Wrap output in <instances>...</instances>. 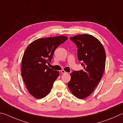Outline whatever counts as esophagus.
<instances>
[{
	"instance_id": "obj_1",
	"label": "esophagus",
	"mask_w": 123,
	"mask_h": 123,
	"mask_svg": "<svg viewBox=\"0 0 123 123\" xmlns=\"http://www.w3.org/2000/svg\"><path fill=\"white\" fill-rule=\"evenodd\" d=\"M61 72H62V74H66V73H67V72L65 71H64L63 70L61 71Z\"/></svg>"
}]
</instances>
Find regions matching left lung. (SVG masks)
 Returning <instances> with one entry per match:
<instances>
[{
    "mask_svg": "<svg viewBox=\"0 0 123 123\" xmlns=\"http://www.w3.org/2000/svg\"><path fill=\"white\" fill-rule=\"evenodd\" d=\"M78 47L77 55L84 69L74 71L71 74L68 87L79 99L87 97L94 91L104 73L106 54L104 47L98 39L87 34L70 37Z\"/></svg>",
    "mask_w": 123,
    "mask_h": 123,
    "instance_id": "1",
    "label": "left lung"
}]
</instances>
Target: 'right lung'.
Here are the masks:
<instances>
[{
	"label": "right lung",
	"mask_w": 123,
	"mask_h": 123,
	"mask_svg": "<svg viewBox=\"0 0 123 123\" xmlns=\"http://www.w3.org/2000/svg\"><path fill=\"white\" fill-rule=\"evenodd\" d=\"M68 39L65 36L40 38L26 49L21 60V76L27 91L37 99L48 94L59 73L46 65L57 47Z\"/></svg>",
	"instance_id": "right-lung-1"
}]
</instances>
